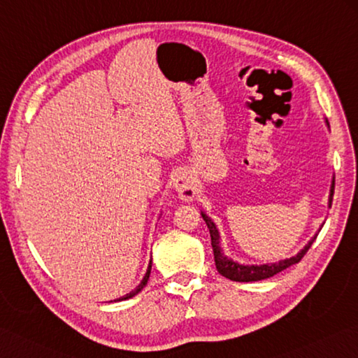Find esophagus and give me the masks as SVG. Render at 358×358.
Here are the masks:
<instances>
[{
  "label": "esophagus",
  "instance_id": "esophagus-1",
  "mask_svg": "<svg viewBox=\"0 0 358 358\" xmlns=\"http://www.w3.org/2000/svg\"><path fill=\"white\" fill-rule=\"evenodd\" d=\"M173 187L174 190L178 192L179 198L184 199V201H192V199H195V196L198 195V187L195 179H193L192 173L187 171V169H180V171L176 173L173 179Z\"/></svg>",
  "mask_w": 358,
  "mask_h": 358
}]
</instances>
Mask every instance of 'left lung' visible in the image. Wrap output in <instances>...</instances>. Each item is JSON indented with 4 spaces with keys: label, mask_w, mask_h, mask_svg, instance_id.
I'll use <instances>...</instances> for the list:
<instances>
[{
    "label": "left lung",
    "mask_w": 358,
    "mask_h": 358,
    "mask_svg": "<svg viewBox=\"0 0 358 358\" xmlns=\"http://www.w3.org/2000/svg\"><path fill=\"white\" fill-rule=\"evenodd\" d=\"M325 124H327V127H330L327 119H325ZM334 190H335V178L331 179V185H330L329 208H331ZM201 217L204 218V222L209 228L210 243H212V250H214V259H215V266H217L218 273L223 275L224 278L239 281V283H248V281H259V280L271 278V277H273V275H277L281 271H285V268L297 264V262L303 258L305 253L308 252L311 243L315 242V239L317 237V234H315V237H311V241L306 243V245L300 250L297 255L291 256V258L281 259L278 262H267V264H241V262L231 259L227 255H224L223 248L220 247V231H218L217 224L212 222V218L206 214V212H201Z\"/></svg>",
    "instance_id": "8db88e82"
}]
</instances>
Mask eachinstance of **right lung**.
<instances>
[{"mask_svg":"<svg viewBox=\"0 0 358 358\" xmlns=\"http://www.w3.org/2000/svg\"><path fill=\"white\" fill-rule=\"evenodd\" d=\"M150 268H152V258H150V261H149V266H148V271H146V273H144V277H143V280H141V283L138 285L134 291L131 292H129V294H125L124 297H121V299H117V300H115V302H121V300H127V299H131V297H135L138 292H140L144 286L148 285V280H149V275H150Z\"/></svg>","mask_w":358,"mask_h":358,"instance_id":"obj_1","label":"right lung"}]
</instances>
